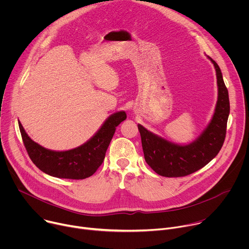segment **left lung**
Returning <instances> with one entry per match:
<instances>
[{"label":"left lung","mask_w":249,"mask_h":249,"mask_svg":"<svg viewBox=\"0 0 249 249\" xmlns=\"http://www.w3.org/2000/svg\"><path fill=\"white\" fill-rule=\"evenodd\" d=\"M208 58L216 69L218 101L211 122L197 140L185 146L176 145L138 125L145 160L152 169L161 176L189 175L208 164L223 147L230 114L229 91L220 67L212 58Z\"/></svg>","instance_id":"obj_1"}]
</instances>
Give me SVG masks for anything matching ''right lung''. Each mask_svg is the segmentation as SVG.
Segmentation results:
<instances>
[{
	"label": "right lung",
	"instance_id": "1",
	"mask_svg": "<svg viewBox=\"0 0 249 249\" xmlns=\"http://www.w3.org/2000/svg\"><path fill=\"white\" fill-rule=\"evenodd\" d=\"M126 118L124 111L112 114L87 143L65 152H55L41 147L28 137L20 122L18 126L30 160L41 171L58 178L85 179L101 165L116 127Z\"/></svg>",
	"mask_w": 249,
	"mask_h": 249
}]
</instances>
